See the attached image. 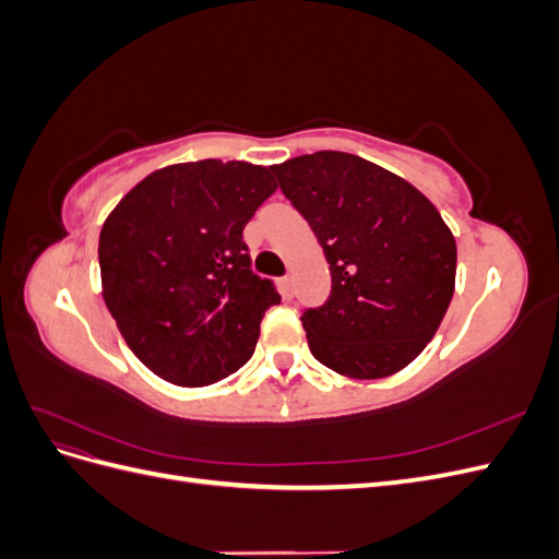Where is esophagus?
<instances>
[{
	"label": "esophagus",
	"instance_id": "esophagus-1",
	"mask_svg": "<svg viewBox=\"0 0 559 559\" xmlns=\"http://www.w3.org/2000/svg\"><path fill=\"white\" fill-rule=\"evenodd\" d=\"M280 286H282V296L289 300V298H294V284H292V277H282L280 280Z\"/></svg>",
	"mask_w": 559,
	"mask_h": 559
}]
</instances>
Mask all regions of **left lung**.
<instances>
[{"label": "left lung", "instance_id": "1", "mask_svg": "<svg viewBox=\"0 0 559 559\" xmlns=\"http://www.w3.org/2000/svg\"><path fill=\"white\" fill-rule=\"evenodd\" d=\"M270 170L331 270L329 300L300 317L314 359L354 380L408 366L454 294L456 245L441 214L413 183L343 151Z\"/></svg>", "mask_w": 559, "mask_h": 559}]
</instances>
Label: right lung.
I'll list each match as a JSON object with an SVG mask.
<instances>
[{"label": "right lung", "instance_id": "right-lung-1", "mask_svg": "<svg viewBox=\"0 0 559 559\" xmlns=\"http://www.w3.org/2000/svg\"><path fill=\"white\" fill-rule=\"evenodd\" d=\"M275 191L267 167L207 158L151 173L107 216L103 296L158 378L205 386L251 359L280 294L251 273L242 230Z\"/></svg>", "mask_w": 559, "mask_h": 559}]
</instances>
